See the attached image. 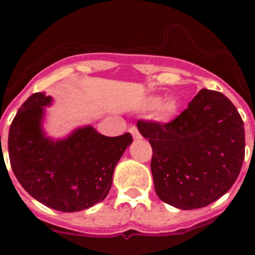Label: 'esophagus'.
Masks as SVG:
<instances>
[{
  "label": "esophagus",
  "instance_id": "1",
  "mask_svg": "<svg viewBox=\"0 0 255 255\" xmlns=\"http://www.w3.org/2000/svg\"><path fill=\"white\" fill-rule=\"evenodd\" d=\"M129 133H130V134H132V137L134 138V139H140V138H142L139 129H138V128L135 127V126H132V127L129 128Z\"/></svg>",
  "mask_w": 255,
  "mask_h": 255
}]
</instances>
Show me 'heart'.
Segmentation results:
<instances>
[{
    "mask_svg": "<svg viewBox=\"0 0 255 255\" xmlns=\"http://www.w3.org/2000/svg\"><path fill=\"white\" fill-rule=\"evenodd\" d=\"M158 106V117L160 120H169L175 115L177 110V104L174 100H166L161 104L160 97H151L148 102L149 109H155Z\"/></svg>",
    "mask_w": 255,
    "mask_h": 255,
    "instance_id": "heart-1",
    "label": "heart"
}]
</instances>
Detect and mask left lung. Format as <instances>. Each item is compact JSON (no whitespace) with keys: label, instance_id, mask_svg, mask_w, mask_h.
<instances>
[{"label":"left lung","instance_id":"1","mask_svg":"<svg viewBox=\"0 0 255 255\" xmlns=\"http://www.w3.org/2000/svg\"><path fill=\"white\" fill-rule=\"evenodd\" d=\"M137 127L153 149L156 195L171 206H207L225 195L241 173L243 121L221 92L202 89L170 122L139 120Z\"/></svg>","mask_w":255,"mask_h":255}]
</instances>
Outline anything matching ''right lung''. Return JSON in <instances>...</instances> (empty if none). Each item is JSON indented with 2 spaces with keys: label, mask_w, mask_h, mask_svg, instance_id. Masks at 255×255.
<instances>
[{
  "label": "right lung",
  "mask_w": 255,
  "mask_h": 255,
  "mask_svg": "<svg viewBox=\"0 0 255 255\" xmlns=\"http://www.w3.org/2000/svg\"><path fill=\"white\" fill-rule=\"evenodd\" d=\"M51 97H28L11 123L8 153L12 170L23 189L45 206L75 212L94 206L109 194L115 166L132 143L130 133L106 137L91 126L63 140L42 130L43 107Z\"/></svg>",
  "instance_id": "right-lung-1"
}]
</instances>
